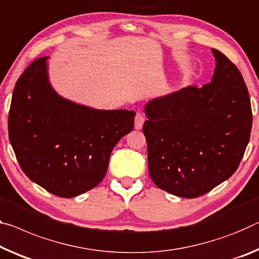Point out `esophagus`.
I'll list each match as a JSON object with an SVG mask.
<instances>
[{
    "label": "esophagus",
    "instance_id": "esophagus-1",
    "mask_svg": "<svg viewBox=\"0 0 259 259\" xmlns=\"http://www.w3.org/2000/svg\"><path fill=\"white\" fill-rule=\"evenodd\" d=\"M145 122V117L142 113H137L136 117H135V129L141 130L143 128V124Z\"/></svg>",
    "mask_w": 259,
    "mask_h": 259
}]
</instances>
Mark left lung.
Listing matches in <instances>:
<instances>
[{
	"label": "left lung",
	"mask_w": 259,
	"mask_h": 259,
	"mask_svg": "<svg viewBox=\"0 0 259 259\" xmlns=\"http://www.w3.org/2000/svg\"><path fill=\"white\" fill-rule=\"evenodd\" d=\"M212 79L145 105L149 173L171 195L195 198L231 178L250 139L252 113L239 69L212 48Z\"/></svg>",
	"instance_id": "left-lung-1"
}]
</instances>
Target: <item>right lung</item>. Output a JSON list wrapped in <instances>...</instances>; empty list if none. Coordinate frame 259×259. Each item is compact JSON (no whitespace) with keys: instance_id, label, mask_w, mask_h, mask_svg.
<instances>
[{"instance_id":"1","label":"right lung","mask_w":259,"mask_h":259,"mask_svg":"<svg viewBox=\"0 0 259 259\" xmlns=\"http://www.w3.org/2000/svg\"><path fill=\"white\" fill-rule=\"evenodd\" d=\"M48 59L32 62L15 85L9 139L31 181L72 198L102 181L110 153L134 129L136 113L96 109L61 97L49 81Z\"/></svg>"}]
</instances>
